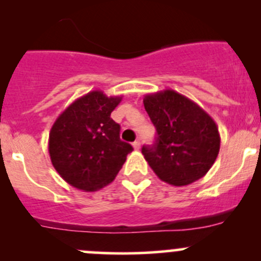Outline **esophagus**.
<instances>
[{"mask_svg":"<svg viewBox=\"0 0 261 261\" xmlns=\"http://www.w3.org/2000/svg\"><path fill=\"white\" fill-rule=\"evenodd\" d=\"M133 146H134V149H135V150H139V149H140V141H138V140L134 141Z\"/></svg>","mask_w":261,"mask_h":261,"instance_id":"esophagus-1","label":"esophagus"}]
</instances>
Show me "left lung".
I'll return each instance as SVG.
<instances>
[{
  "label": "left lung",
  "mask_w": 261,
  "mask_h": 261,
  "mask_svg": "<svg viewBox=\"0 0 261 261\" xmlns=\"http://www.w3.org/2000/svg\"><path fill=\"white\" fill-rule=\"evenodd\" d=\"M144 107L156 128V140L152 146H143L141 152L155 174L175 187L204 177L221 143L211 116L173 89L146 94Z\"/></svg>",
  "instance_id": "8db88e82"
}]
</instances>
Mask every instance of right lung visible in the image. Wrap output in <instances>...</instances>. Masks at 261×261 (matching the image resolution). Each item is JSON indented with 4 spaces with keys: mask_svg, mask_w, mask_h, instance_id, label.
I'll list each match as a JSON object with an SVG mask.
<instances>
[{
    "mask_svg": "<svg viewBox=\"0 0 261 261\" xmlns=\"http://www.w3.org/2000/svg\"><path fill=\"white\" fill-rule=\"evenodd\" d=\"M122 97L92 91L75 99L55 120L49 155L60 177L74 188L96 192L111 183L133 146L120 140L111 112Z\"/></svg>",
    "mask_w": 261,
    "mask_h": 261,
    "instance_id": "1",
    "label": "right lung"
}]
</instances>
